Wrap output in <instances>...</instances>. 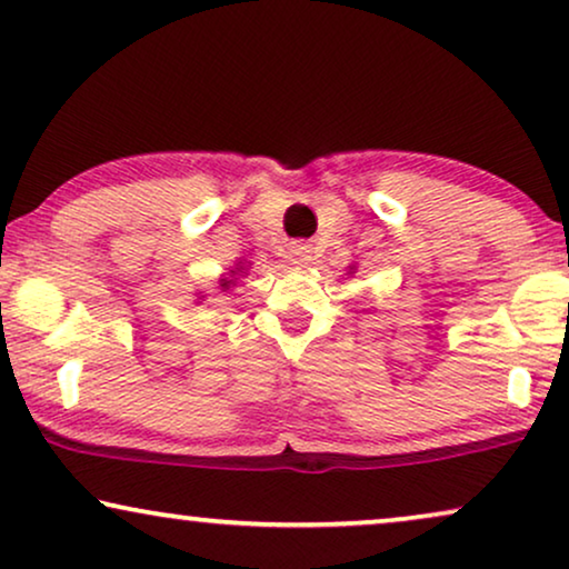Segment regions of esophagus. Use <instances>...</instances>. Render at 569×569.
Here are the masks:
<instances>
[{"label": "esophagus", "mask_w": 569, "mask_h": 569, "mask_svg": "<svg viewBox=\"0 0 569 569\" xmlns=\"http://www.w3.org/2000/svg\"><path fill=\"white\" fill-rule=\"evenodd\" d=\"M292 256H295V261H298V263H310V261H313V248L306 246V243L295 246Z\"/></svg>", "instance_id": "obj_1"}]
</instances>
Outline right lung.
Here are the masks:
<instances>
[{
	"mask_svg": "<svg viewBox=\"0 0 569 569\" xmlns=\"http://www.w3.org/2000/svg\"><path fill=\"white\" fill-rule=\"evenodd\" d=\"M230 274H236V271H230ZM230 284H232V279H228V277L220 279V290H222V292H228Z\"/></svg>",
	"mask_w": 569,
	"mask_h": 569,
	"instance_id": "add662e5",
	"label": "right lung"
}]
</instances>
